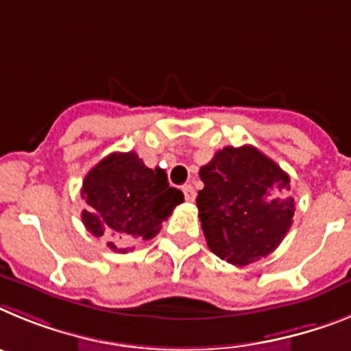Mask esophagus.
I'll use <instances>...</instances> for the list:
<instances>
[{
	"mask_svg": "<svg viewBox=\"0 0 351 351\" xmlns=\"http://www.w3.org/2000/svg\"><path fill=\"white\" fill-rule=\"evenodd\" d=\"M184 194H185V199L191 201V203L196 199V191H194L193 185H184Z\"/></svg>",
	"mask_w": 351,
	"mask_h": 351,
	"instance_id": "esophagus-1",
	"label": "esophagus"
}]
</instances>
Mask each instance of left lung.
Listing matches in <instances>:
<instances>
[{
    "instance_id": "8db88e82",
    "label": "left lung",
    "mask_w": 351,
    "mask_h": 351,
    "mask_svg": "<svg viewBox=\"0 0 351 351\" xmlns=\"http://www.w3.org/2000/svg\"><path fill=\"white\" fill-rule=\"evenodd\" d=\"M196 205L210 251L243 267L268 256L291 226L289 176L251 145L226 146L201 166Z\"/></svg>"
}]
</instances>
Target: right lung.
<instances>
[{
	"instance_id": "add662e5",
	"label": "right lung",
	"mask_w": 351,
	"mask_h": 351,
	"mask_svg": "<svg viewBox=\"0 0 351 351\" xmlns=\"http://www.w3.org/2000/svg\"><path fill=\"white\" fill-rule=\"evenodd\" d=\"M81 196L90 206L81 213L86 230L117 252H127L121 242L154 239L184 201L182 191L169 187L166 171L146 167L136 152L102 158L84 176Z\"/></svg>"
}]
</instances>
